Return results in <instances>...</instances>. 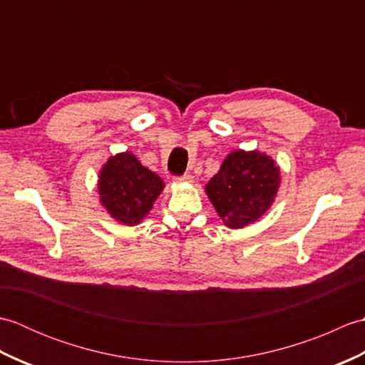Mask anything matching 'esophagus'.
<instances>
[{"label":"esophagus","mask_w":365,"mask_h":365,"mask_svg":"<svg viewBox=\"0 0 365 365\" xmlns=\"http://www.w3.org/2000/svg\"><path fill=\"white\" fill-rule=\"evenodd\" d=\"M174 180H175L177 183H191V182H192V175H191V174H183V175H180V177H175Z\"/></svg>","instance_id":"1"}]
</instances>
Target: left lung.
<instances>
[{
  "label": "left lung",
  "mask_w": 365,
  "mask_h": 365,
  "mask_svg": "<svg viewBox=\"0 0 365 365\" xmlns=\"http://www.w3.org/2000/svg\"><path fill=\"white\" fill-rule=\"evenodd\" d=\"M279 183L281 170L267 153L234 150L207 183L205 192L222 222L230 229H242L265 215Z\"/></svg>",
  "instance_id": "8db88e82"
}]
</instances>
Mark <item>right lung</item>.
Returning <instances> with one entry per match:
<instances>
[{
	"label": "right lung",
	"instance_id": "add662e5",
	"mask_svg": "<svg viewBox=\"0 0 365 365\" xmlns=\"http://www.w3.org/2000/svg\"><path fill=\"white\" fill-rule=\"evenodd\" d=\"M163 188L165 182L130 152L114 155L98 175L100 202L111 218L125 226H135L144 220Z\"/></svg>",
	"mask_w": 365,
	"mask_h": 365
}]
</instances>
